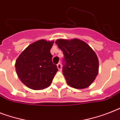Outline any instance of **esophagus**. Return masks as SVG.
Masks as SVG:
<instances>
[{
    "label": "esophagus",
    "mask_w": 120,
    "mask_h": 120,
    "mask_svg": "<svg viewBox=\"0 0 120 120\" xmlns=\"http://www.w3.org/2000/svg\"><path fill=\"white\" fill-rule=\"evenodd\" d=\"M57 68H58V69L59 70H62V65H61V64L60 63H58V64H57Z\"/></svg>",
    "instance_id": "obj_1"
}]
</instances>
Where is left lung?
<instances>
[{
  "label": "left lung",
  "instance_id": "obj_1",
  "mask_svg": "<svg viewBox=\"0 0 120 120\" xmlns=\"http://www.w3.org/2000/svg\"><path fill=\"white\" fill-rule=\"evenodd\" d=\"M55 43L63 52L62 72L67 83L77 89L89 86L98 73V60L95 52L79 39H58Z\"/></svg>",
  "mask_w": 120,
  "mask_h": 120
}]
</instances>
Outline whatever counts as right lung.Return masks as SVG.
<instances>
[{
	"instance_id": "add662e5",
	"label": "right lung",
	"mask_w": 120,
	"mask_h": 120,
	"mask_svg": "<svg viewBox=\"0 0 120 120\" xmlns=\"http://www.w3.org/2000/svg\"><path fill=\"white\" fill-rule=\"evenodd\" d=\"M53 44V41L38 40L28 46L16 60L18 77L30 88L43 90L52 83L58 71L50 53Z\"/></svg>"
}]
</instances>
